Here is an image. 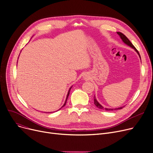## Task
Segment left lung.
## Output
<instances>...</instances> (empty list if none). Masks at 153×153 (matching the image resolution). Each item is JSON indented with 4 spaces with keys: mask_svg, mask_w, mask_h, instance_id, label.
I'll list each match as a JSON object with an SVG mask.
<instances>
[{
    "mask_svg": "<svg viewBox=\"0 0 153 153\" xmlns=\"http://www.w3.org/2000/svg\"><path fill=\"white\" fill-rule=\"evenodd\" d=\"M117 34L120 36V38H121V39H122V41L124 42V43H125V44L127 45L128 46H130L131 48H133V49L136 51V52L138 54V55H139V56H140V58H141V56H140V55L139 52L136 49V48L133 46V45L131 43V42L130 41V40L128 39V38H127L125 35H123L122 33H121V32H117ZM94 104L95 105V106L97 107H98L99 108L101 109V110H108V111H109V110H115L122 109V108H123V107L117 108H104V107H103L100 105V104L97 102V99H96V98H95V95H94Z\"/></svg>",
    "mask_w": 153,
    "mask_h": 153,
    "instance_id": "left-lung-1",
    "label": "left lung"
}]
</instances>
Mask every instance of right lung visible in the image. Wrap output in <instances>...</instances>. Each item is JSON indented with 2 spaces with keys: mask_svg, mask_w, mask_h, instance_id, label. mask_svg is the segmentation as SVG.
<instances>
[{
  "mask_svg": "<svg viewBox=\"0 0 153 153\" xmlns=\"http://www.w3.org/2000/svg\"><path fill=\"white\" fill-rule=\"evenodd\" d=\"M71 88H72V87H70V89H69V91H68V95H67V97H66V101H65V102H64V105H62V107H63L64 106H65V105H66V102H67V100H68V96H69V92H70V90L71 89ZM61 107V108H62ZM60 108V109H61Z\"/></svg>",
  "mask_w": 153,
  "mask_h": 153,
  "instance_id": "1",
  "label": "right lung"
}]
</instances>
